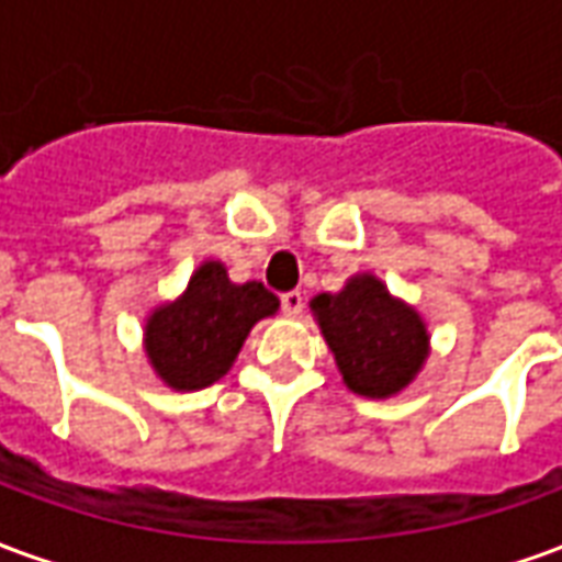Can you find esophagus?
Wrapping results in <instances>:
<instances>
[{
    "label": "esophagus",
    "instance_id": "esophagus-1",
    "mask_svg": "<svg viewBox=\"0 0 562 562\" xmlns=\"http://www.w3.org/2000/svg\"><path fill=\"white\" fill-rule=\"evenodd\" d=\"M280 304H282V313L285 316H301L304 313V294L301 292H285L280 297Z\"/></svg>",
    "mask_w": 562,
    "mask_h": 562
}]
</instances>
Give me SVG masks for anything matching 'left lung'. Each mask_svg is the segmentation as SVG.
<instances>
[{
  "instance_id": "obj_1",
  "label": "left lung",
  "mask_w": 562,
  "mask_h": 562,
  "mask_svg": "<svg viewBox=\"0 0 562 562\" xmlns=\"http://www.w3.org/2000/svg\"><path fill=\"white\" fill-rule=\"evenodd\" d=\"M310 306L349 391L391 397L418 376L430 352L427 325L373 273H358L342 292L318 294Z\"/></svg>"
}]
</instances>
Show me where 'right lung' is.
<instances>
[{
	"label": "right lung",
	"instance_id": "1",
	"mask_svg": "<svg viewBox=\"0 0 562 562\" xmlns=\"http://www.w3.org/2000/svg\"><path fill=\"white\" fill-rule=\"evenodd\" d=\"M277 310V294L261 282L237 285L222 261H204L177 301L149 313L144 328L149 364L168 389H207L232 370L252 325Z\"/></svg>",
	"mask_w": 562,
	"mask_h": 562
}]
</instances>
